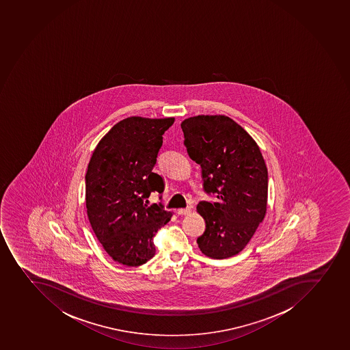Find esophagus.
<instances>
[{"label": "esophagus", "mask_w": 350, "mask_h": 350, "mask_svg": "<svg viewBox=\"0 0 350 350\" xmlns=\"http://www.w3.org/2000/svg\"><path fill=\"white\" fill-rule=\"evenodd\" d=\"M191 212V207H187V208H180L176 211V214L178 215H187V214H189Z\"/></svg>", "instance_id": "esophagus-1"}]
</instances>
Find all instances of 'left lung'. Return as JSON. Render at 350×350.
I'll list each match as a JSON object with an SVG mask.
<instances>
[{"instance_id":"1","label":"left lung","mask_w":350,"mask_h":350,"mask_svg":"<svg viewBox=\"0 0 350 350\" xmlns=\"http://www.w3.org/2000/svg\"><path fill=\"white\" fill-rule=\"evenodd\" d=\"M190 159L202 167L204 190L197 211L205 232L197 239L202 254L226 259L243 250L267 211L268 171L259 146L226 116H196L181 122Z\"/></svg>"}]
</instances>
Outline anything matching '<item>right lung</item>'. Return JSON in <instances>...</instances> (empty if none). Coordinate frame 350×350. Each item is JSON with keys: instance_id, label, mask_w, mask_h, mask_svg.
Segmentation results:
<instances>
[{"instance_id": "right-lung-1", "label": "right lung", "mask_w": 350, "mask_h": 350, "mask_svg": "<svg viewBox=\"0 0 350 350\" xmlns=\"http://www.w3.org/2000/svg\"><path fill=\"white\" fill-rule=\"evenodd\" d=\"M174 118L129 117L98 143L85 174V205L93 232L107 254L124 266L138 267L154 257L153 237L172 213L144 200L163 193L153 172L163 137Z\"/></svg>"}]
</instances>
